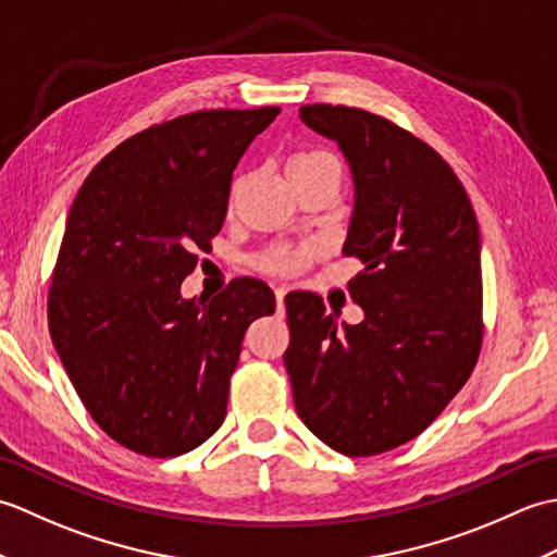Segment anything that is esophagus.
I'll use <instances>...</instances> for the list:
<instances>
[{"label": "esophagus", "mask_w": 557, "mask_h": 557, "mask_svg": "<svg viewBox=\"0 0 557 557\" xmlns=\"http://www.w3.org/2000/svg\"><path fill=\"white\" fill-rule=\"evenodd\" d=\"M285 294H287V289H285V287H277V289H275V299H277V309H282V306H285Z\"/></svg>", "instance_id": "obj_1"}]
</instances>
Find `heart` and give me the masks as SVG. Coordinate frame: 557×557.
I'll return each mask as SVG.
<instances>
[{
	"mask_svg": "<svg viewBox=\"0 0 557 557\" xmlns=\"http://www.w3.org/2000/svg\"><path fill=\"white\" fill-rule=\"evenodd\" d=\"M318 160H327L325 152H299V156H294L289 160V168H294V164L318 162ZM311 256H313V248H306V251H301L297 256H275V258L265 260V268L280 270V272H297L306 263V258H311Z\"/></svg>",
	"mask_w": 557,
	"mask_h": 557,
	"instance_id": "heart-1",
	"label": "heart"
}]
</instances>
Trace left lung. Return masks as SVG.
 <instances>
[{
	"label": "left lung",
	"mask_w": 557,
	"mask_h": 557,
	"mask_svg": "<svg viewBox=\"0 0 557 557\" xmlns=\"http://www.w3.org/2000/svg\"><path fill=\"white\" fill-rule=\"evenodd\" d=\"M299 114L349 164L342 253L363 263L349 282L363 321L339 327L318 294H287L285 366L309 431L342 455L369 457L429 429L474 371L479 222L449 164L405 128L342 104Z\"/></svg>",
	"instance_id": "obj_1"
}]
</instances>
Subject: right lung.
Returning a JSON list of instances; mask_svg holds the SVG:
<instances>
[{"instance_id":"right-lung-1","label":"right lung","mask_w":557,"mask_h":557,"mask_svg":"<svg viewBox=\"0 0 557 557\" xmlns=\"http://www.w3.org/2000/svg\"><path fill=\"white\" fill-rule=\"evenodd\" d=\"M277 108L176 116L104 156L69 210L50 335L83 405L116 443L176 457L227 413L246 327L275 313L253 277L184 299L198 248L222 230L236 162Z\"/></svg>"}]
</instances>
